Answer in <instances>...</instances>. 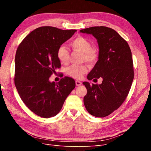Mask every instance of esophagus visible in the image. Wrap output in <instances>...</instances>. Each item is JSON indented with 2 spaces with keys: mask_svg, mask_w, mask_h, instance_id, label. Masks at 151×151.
Here are the masks:
<instances>
[{
  "mask_svg": "<svg viewBox=\"0 0 151 151\" xmlns=\"http://www.w3.org/2000/svg\"><path fill=\"white\" fill-rule=\"evenodd\" d=\"M76 86H81L82 84V83L79 81H76Z\"/></svg>",
  "mask_w": 151,
  "mask_h": 151,
  "instance_id": "34e87169",
  "label": "esophagus"
}]
</instances>
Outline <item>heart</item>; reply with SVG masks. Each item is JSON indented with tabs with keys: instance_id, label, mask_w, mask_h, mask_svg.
Here are the masks:
<instances>
[{
	"instance_id": "b5f03b06",
	"label": "heart",
	"mask_w": 151,
	"mask_h": 151,
	"mask_svg": "<svg viewBox=\"0 0 151 151\" xmlns=\"http://www.w3.org/2000/svg\"><path fill=\"white\" fill-rule=\"evenodd\" d=\"M72 48L76 52L82 53V60L89 63H94L98 59V54L95 50L92 48L89 41L83 37L77 36L70 43ZM57 55L58 59L62 64H67L69 59V52L63 45H61L57 50ZM88 68L84 65H74L67 69V74L73 78L81 79L87 72Z\"/></svg>"
}]
</instances>
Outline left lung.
Returning a JSON list of instances; mask_svg holds the SVG:
<instances>
[{"mask_svg": "<svg viewBox=\"0 0 151 151\" xmlns=\"http://www.w3.org/2000/svg\"><path fill=\"white\" fill-rule=\"evenodd\" d=\"M96 38L98 60L88 76L89 80L103 79L101 84L84 82L88 91L84 106L91 115L105 117L119 108L128 96L134 77L129 45L116 31L106 26L80 30Z\"/></svg>", "mask_w": 151, "mask_h": 151, "instance_id": "8db88e82", "label": "left lung"}]
</instances>
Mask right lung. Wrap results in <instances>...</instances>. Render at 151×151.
I'll return each instance as SVG.
<instances>
[{
	"label": "right lung",
	"mask_w": 151,
	"mask_h": 151,
	"mask_svg": "<svg viewBox=\"0 0 151 151\" xmlns=\"http://www.w3.org/2000/svg\"><path fill=\"white\" fill-rule=\"evenodd\" d=\"M77 30L52 26L36 28L18 47L15 57L14 83L22 101L41 117L57 115L75 88V81L64 77L57 83L49 78L61 66L57 50Z\"/></svg>",
	"instance_id": "add662e5"
}]
</instances>
